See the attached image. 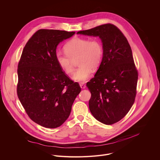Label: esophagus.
Listing matches in <instances>:
<instances>
[{
  "mask_svg": "<svg viewBox=\"0 0 160 160\" xmlns=\"http://www.w3.org/2000/svg\"><path fill=\"white\" fill-rule=\"evenodd\" d=\"M79 85H80L81 88H82V89H85V88H86V84H85V83H84V82H81V83H80V84H79Z\"/></svg>",
  "mask_w": 160,
  "mask_h": 160,
  "instance_id": "obj_1",
  "label": "esophagus"
}]
</instances>
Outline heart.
I'll list each match as a JSON object with an SVG mask.
<instances>
[{"instance_id":"b5f03b06","label":"heart","mask_w":160,"mask_h":160,"mask_svg":"<svg viewBox=\"0 0 160 160\" xmlns=\"http://www.w3.org/2000/svg\"><path fill=\"white\" fill-rule=\"evenodd\" d=\"M65 53L57 52L55 58L59 67L67 74L73 71L72 62L78 57L79 67L76 70L72 79L79 82L87 81L92 73V68L99 67L103 57V47L98 39L74 38L65 45Z\"/></svg>"}]
</instances>
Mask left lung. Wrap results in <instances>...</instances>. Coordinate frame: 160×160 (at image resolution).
<instances>
[{
    "label": "left lung",
    "mask_w": 160,
    "mask_h": 160,
    "mask_svg": "<svg viewBox=\"0 0 160 160\" xmlns=\"http://www.w3.org/2000/svg\"><path fill=\"white\" fill-rule=\"evenodd\" d=\"M77 34L101 39L103 57L94 78L87 83L91 93L89 105L97 120L113 124L129 112L136 95L138 72L131 48L121 31L112 24Z\"/></svg>",
    "instance_id": "8db88e82"
}]
</instances>
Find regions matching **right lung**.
I'll return each instance as SVG.
<instances>
[{
    "instance_id": "right-lung-1",
    "label": "right lung",
    "mask_w": 160,
    "mask_h": 160,
    "mask_svg": "<svg viewBox=\"0 0 160 160\" xmlns=\"http://www.w3.org/2000/svg\"><path fill=\"white\" fill-rule=\"evenodd\" d=\"M75 32L39 29L24 47L18 66L17 94L26 112L36 123L56 128L68 119L81 91L65 74L56 58L58 45Z\"/></svg>"
}]
</instances>
